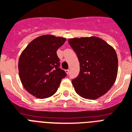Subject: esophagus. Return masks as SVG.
<instances>
[{"label": "esophagus", "instance_id": "34e87169", "mask_svg": "<svg viewBox=\"0 0 132 132\" xmlns=\"http://www.w3.org/2000/svg\"><path fill=\"white\" fill-rule=\"evenodd\" d=\"M69 71H70L69 69H67V70H66V72H67V74H69Z\"/></svg>", "mask_w": 132, "mask_h": 132}]
</instances>
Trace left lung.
<instances>
[{
  "label": "left lung",
  "mask_w": 132,
  "mask_h": 132,
  "mask_svg": "<svg viewBox=\"0 0 132 132\" xmlns=\"http://www.w3.org/2000/svg\"><path fill=\"white\" fill-rule=\"evenodd\" d=\"M68 42L80 63V73L71 82L76 92L89 100L106 94L117 76L118 59L114 49L97 37L69 39Z\"/></svg>",
  "instance_id": "obj_1"
}]
</instances>
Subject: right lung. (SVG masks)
<instances>
[{"mask_svg": "<svg viewBox=\"0 0 132 132\" xmlns=\"http://www.w3.org/2000/svg\"><path fill=\"white\" fill-rule=\"evenodd\" d=\"M66 39L46 35L32 40L22 52L18 62L19 76L24 88L39 99L56 92L67 74L60 68L57 50Z\"/></svg>", "mask_w": 132, "mask_h": 132, "instance_id": "obj_1", "label": "right lung"}]
</instances>
